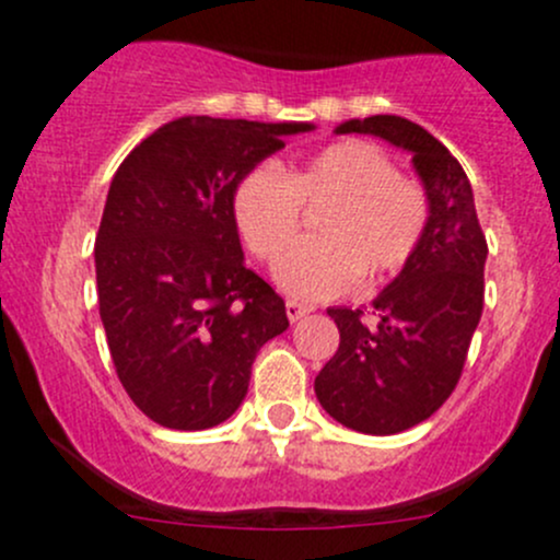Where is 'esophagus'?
I'll list each match as a JSON object with an SVG mask.
<instances>
[{"label":"esophagus","instance_id":"1","mask_svg":"<svg viewBox=\"0 0 560 560\" xmlns=\"http://www.w3.org/2000/svg\"><path fill=\"white\" fill-rule=\"evenodd\" d=\"M310 313V307H304V304H299V302H285V315H288V320H302L304 315Z\"/></svg>","mask_w":560,"mask_h":560}]
</instances>
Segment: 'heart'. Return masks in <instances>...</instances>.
I'll use <instances>...</instances> for the list:
<instances>
[{"label": "heart", "mask_w": 560, "mask_h": 560, "mask_svg": "<svg viewBox=\"0 0 560 560\" xmlns=\"http://www.w3.org/2000/svg\"><path fill=\"white\" fill-rule=\"evenodd\" d=\"M304 207H320L315 242L296 245L278 264V282L293 299L318 302L400 272L428 231L422 187L368 141H340L293 168L256 165L231 198L247 250L275 264L296 240Z\"/></svg>", "instance_id": "heart-1"}]
</instances>
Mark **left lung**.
<instances>
[{"label":"left lung","mask_w":560,"mask_h":560,"mask_svg":"<svg viewBox=\"0 0 560 560\" xmlns=\"http://www.w3.org/2000/svg\"><path fill=\"white\" fill-rule=\"evenodd\" d=\"M335 132H368L411 152L430 203L411 261L362 310L329 307L340 348L315 375L331 419L368 435H395L433 417L455 392L485 307L487 242L463 165L424 127L402 116L348 119Z\"/></svg>","instance_id":"left-lung-1"}]
</instances>
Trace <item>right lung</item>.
<instances>
[{
	"label": "right lung",
	"instance_id": "1",
	"mask_svg": "<svg viewBox=\"0 0 560 560\" xmlns=\"http://www.w3.org/2000/svg\"><path fill=\"white\" fill-rule=\"evenodd\" d=\"M310 121L182 116L125 158L105 198L94 272L105 340L130 400L171 430L242 406L256 353L288 329L285 302L245 267L231 198Z\"/></svg>",
	"mask_w": 560,
	"mask_h": 560
}]
</instances>
